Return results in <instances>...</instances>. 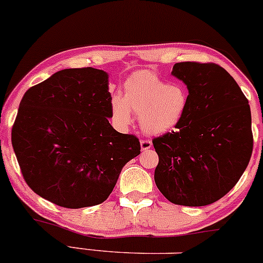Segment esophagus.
<instances>
[{
  "mask_svg": "<svg viewBox=\"0 0 263 263\" xmlns=\"http://www.w3.org/2000/svg\"><path fill=\"white\" fill-rule=\"evenodd\" d=\"M152 148V142L149 140H142L141 141V149L142 151H148Z\"/></svg>",
  "mask_w": 263,
  "mask_h": 263,
  "instance_id": "esophagus-1",
  "label": "esophagus"
}]
</instances>
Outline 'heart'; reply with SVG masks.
Here are the masks:
<instances>
[{"label":"heart","mask_w":263,"mask_h":263,"mask_svg":"<svg viewBox=\"0 0 263 263\" xmlns=\"http://www.w3.org/2000/svg\"><path fill=\"white\" fill-rule=\"evenodd\" d=\"M187 103V93L181 85L166 84L157 73L143 69L126 80L123 97L111 98L110 111L119 127H127L134 111L145 134L164 135L181 121Z\"/></svg>","instance_id":"heart-1"}]
</instances>
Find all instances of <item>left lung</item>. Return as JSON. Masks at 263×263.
<instances>
[{
  "instance_id": "obj_1",
  "label": "left lung",
  "mask_w": 263,
  "mask_h": 263,
  "mask_svg": "<svg viewBox=\"0 0 263 263\" xmlns=\"http://www.w3.org/2000/svg\"><path fill=\"white\" fill-rule=\"evenodd\" d=\"M172 74L189 89L175 131L153 140L154 181L166 200L201 207L227 195L252 153L251 110L235 80L214 63L179 62Z\"/></svg>"
}]
</instances>
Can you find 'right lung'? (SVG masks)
I'll list each match as a JSON object with an SVG mask.
<instances>
[{
  "label": "right lung",
  "instance_id": "add662e5",
  "mask_svg": "<svg viewBox=\"0 0 263 263\" xmlns=\"http://www.w3.org/2000/svg\"><path fill=\"white\" fill-rule=\"evenodd\" d=\"M109 74L66 68L22 98L12 145L28 186L65 208L99 204L122 167L141 153L140 141L110 125Z\"/></svg>",
  "mask_w": 263,
  "mask_h": 263
}]
</instances>
